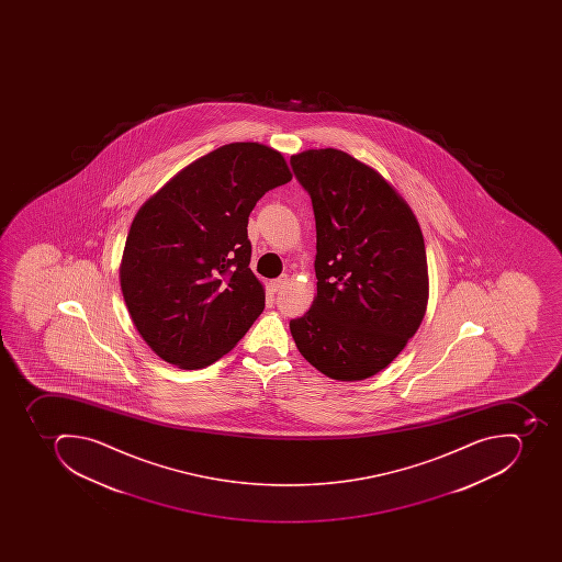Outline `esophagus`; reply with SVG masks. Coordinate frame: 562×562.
Returning <instances> with one entry per match:
<instances>
[{
	"label": "esophagus",
	"mask_w": 562,
	"mask_h": 562,
	"mask_svg": "<svg viewBox=\"0 0 562 562\" xmlns=\"http://www.w3.org/2000/svg\"><path fill=\"white\" fill-rule=\"evenodd\" d=\"M286 283V276H281V278L272 279V281H270V290H272V292H279V290H281V288H283L284 284Z\"/></svg>",
	"instance_id": "1"
}]
</instances>
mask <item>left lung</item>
<instances>
[{"instance_id":"8db88e82","label":"left lung","mask_w":562,"mask_h":562,"mask_svg":"<svg viewBox=\"0 0 562 562\" xmlns=\"http://www.w3.org/2000/svg\"><path fill=\"white\" fill-rule=\"evenodd\" d=\"M313 202L316 296L290 322L302 357L331 380L374 376L415 336L429 302L424 235L406 200L345 150L290 158Z\"/></svg>"}]
</instances>
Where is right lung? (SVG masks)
<instances>
[{
    "instance_id": "1",
    "label": "right lung",
    "mask_w": 562,
    "mask_h": 562,
    "mask_svg": "<svg viewBox=\"0 0 562 562\" xmlns=\"http://www.w3.org/2000/svg\"><path fill=\"white\" fill-rule=\"evenodd\" d=\"M288 181L279 150L234 142L182 168L138 209L121 258V292L161 360L204 369L260 316L266 290L249 269L248 217Z\"/></svg>"
}]
</instances>
